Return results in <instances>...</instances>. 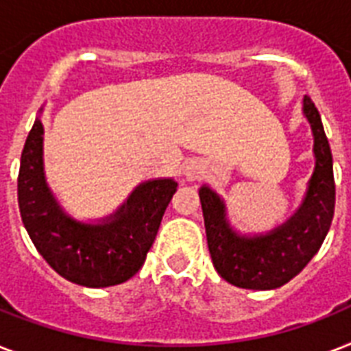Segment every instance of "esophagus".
Segmentation results:
<instances>
[{
  "label": "esophagus",
  "mask_w": 351,
  "mask_h": 351,
  "mask_svg": "<svg viewBox=\"0 0 351 351\" xmlns=\"http://www.w3.org/2000/svg\"><path fill=\"white\" fill-rule=\"evenodd\" d=\"M200 175H202V169H200V165L198 164H189L186 167V176L189 180H197Z\"/></svg>",
  "instance_id": "34e87169"
}]
</instances>
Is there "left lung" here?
<instances>
[{
	"label": "left lung",
	"instance_id": "left-lung-1",
	"mask_svg": "<svg viewBox=\"0 0 351 351\" xmlns=\"http://www.w3.org/2000/svg\"><path fill=\"white\" fill-rule=\"evenodd\" d=\"M304 114L315 136V173L304 204L291 219L266 237L240 239L224 219V204L209 187H202L204 224L215 269L233 286L273 289L289 282L313 258L326 239L335 209L333 160L321 114L304 98Z\"/></svg>",
	"mask_w": 351,
	"mask_h": 351
}]
</instances>
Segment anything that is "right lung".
I'll return each instance as SVG.
<instances>
[{"label":"right lung","mask_w":351,"mask_h":351,"mask_svg":"<svg viewBox=\"0 0 351 351\" xmlns=\"http://www.w3.org/2000/svg\"><path fill=\"white\" fill-rule=\"evenodd\" d=\"M43 125L34 121L25 140L18 175L19 215L32 244L63 278L87 288H107L138 273L176 191V182H145L104 224H80L58 206L43 178Z\"/></svg>","instance_id":"add662e5"}]
</instances>
